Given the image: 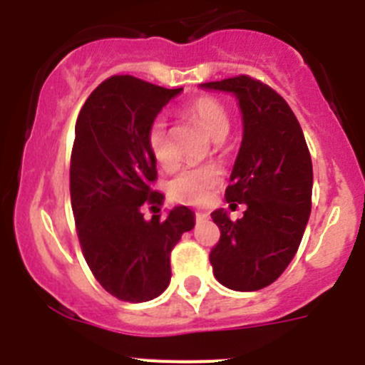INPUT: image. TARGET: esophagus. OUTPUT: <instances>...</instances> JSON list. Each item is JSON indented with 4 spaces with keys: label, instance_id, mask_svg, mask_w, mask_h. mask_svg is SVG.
<instances>
[{
    "label": "esophagus",
    "instance_id": "esophagus-1",
    "mask_svg": "<svg viewBox=\"0 0 365 365\" xmlns=\"http://www.w3.org/2000/svg\"><path fill=\"white\" fill-rule=\"evenodd\" d=\"M195 217H197L199 222H202V221H208V219H210V214H208V212H197V214H195Z\"/></svg>",
    "mask_w": 365,
    "mask_h": 365
}]
</instances>
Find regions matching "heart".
<instances>
[{
  "mask_svg": "<svg viewBox=\"0 0 365 365\" xmlns=\"http://www.w3.org/2000/svg\"><path fill=\"white\" fill-rule=\"evenodd\" d=\"M186 113L193 120L197 122L208 137L219 143L227 137L230 130V118L227 109L222 108L221 102L210 96L192 100L186 106ZM148 146H150L153 159L163 168H172L175 164V153H173L170 135H168V124L163 117L155 118L148 131ZM222 172L221 168L214 164L206 166H190L175 175L170 182V195L175 201L186 202V205H205L212 197V192L221 185Z\"/></svg>",
  "mask_w": 365,
  "mask_h": 365,
  "instance_id": "obj_1",
  "label": "heart"
}]
</instances>
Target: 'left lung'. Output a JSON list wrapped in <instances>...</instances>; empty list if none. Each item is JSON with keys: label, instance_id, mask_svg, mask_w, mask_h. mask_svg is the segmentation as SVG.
Returning a JSON list of instances; mask_svg holds the SVG:
<instances>
[{"label": "left lung", "instance_id": "left-lung-1", "mask_svg": "<svg viewBox=\"0 0 365 365\" xmlns=\"http://www.w3.org/2000/svg\"><path fill=\"white\" fill-rule=\"evenodd\" d=\"M201 89L235 96L243 120L225 197L247 210L237 221L225 208L212 212L221 230L210 252L214 276L232 291H259L282 276L302 243L311 215V153L292 109L259 80L235 76Z\"/></svg>", "mask_w": 365, "mask_h": 365}]
</instances>
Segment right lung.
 I'll return each mask as SVG.
<instances>
[{
	"mask_svg": "<svg viewBox=\"0 0 365 365\" xmlns=\"http://www.w3.org/2000/svg\"><path fill=\"white\" fill-rule=\"evenodd\" d=\"M180 91L111 76L89 95L74 128L71 206L83 257L96 282L124 302H150L166 291L172 248L195 227L188 206H173L166 217L143 214L144 205L164 202L151 190L157 160L148 131Z\"/></svg>",
	"mask_w": 365,
	"mask_h": 365,
	"instance_id": "obj_1",
	"label": "right lung"
}]
</instances>
